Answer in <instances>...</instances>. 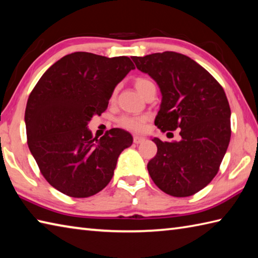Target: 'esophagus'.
<instances>
[{"label":"esophagus","instance_id":"obj_1","mask_svg":"<svg viewBox=\"0 0 258 258\" xmlns=\"http://www.w3.org/2000/svg\"><path fill=\"white\" fill-rule=\"evenodd\" d=\"M144 141H145V139L143 138V136H138V135H135L134 138H133V142H134L135 144H140V143L144 142Z\"/></svg>","mask_w":258,"mask_h":258}]
</instances>
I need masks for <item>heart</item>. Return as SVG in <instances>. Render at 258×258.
<instances>
[{"mask_svg": "<svg viewBox=\"0 0 258 258\" xmlns=\"http://www.w3.org/2000/svg\"><path fill=\"white\" fill-rule=\"evenodd\" d=\"M135 88L138 89V92L143 96L148 94L149 90L151 88L155 87L152 80H150L148 78H138L135 80ZM116 96V90H114V93L112 95V100L115 98ZM150 120V116L149 115H122L116 119V123L126 131H130V132L133 133H140L142 132L145 127V124Z\"/></svg>", "mask_w": 258, "mask_h": 258, "instance_id": "1", "label": "heart"}]
</instances>
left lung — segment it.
Masks as SVG:
<instances>
[{
    "mask_svg": "<svg viewBox=\"0 0 258 258\" xmlns=\"http://www.w3.org/2000/svg\"><path fill=\"white\" fill-rule=\"evenodd\" d=\"M162 93L155 125L161 132L181 128L179 142L154 138L158 152L148 163L153 182L173 197H189L208 185L228 148L230 107L225 90L195 60L173 51L133 57Z\"/></svg>",
    "mask_w": 258,
    "mask_h": 258,
    "instance_id": "left-lung-1",
    "label": "left lung"
}]
</instances>
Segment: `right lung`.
<instances>
[{
  "instance_id": "obj_1",
  "label": "right lung",
  "mask_w": 258,
  "mask_h": 258,
  "mask_svg": "<svg viewBox=\"0 0 258 258\" xmlns=\"http://www.w3.org/2000/svg\"><path fill=\"white\" fill-rule=\"evenodd\" d=\"M135 66L128 57L74 52L54 62L29 96L24 119L30 152L43 178L73 198H87L112 180L133 138L119 128L93 138L87 124L107 109L115 86Z\"/></svg>"
}]
</instances>
